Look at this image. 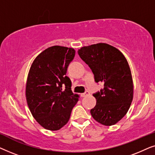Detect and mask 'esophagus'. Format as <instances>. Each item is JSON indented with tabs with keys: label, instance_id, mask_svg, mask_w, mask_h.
Segmentation results:
<instances>
[{
	"label": "esophagus",
	"instance_id": "esophagus-1",
	"mask_svg": "<svg viewBox=\"0 0 155 155\" xmlns=\"http://www.w3.org/2000/svg\"><path fill=\"white\" fill-rule=\"evenodd\" d=\"M89 94H90V92H89L88 91H86L85 92H84V93H82V94H81L80 95H81V97H84L87 96V95H89Z\"/></svg>",
	"mask_w": 155,
	"mask_h": 155
}]
</instances>
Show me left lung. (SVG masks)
<instances>
[{"label": "left lung", "mask_w": 155, "mask_h": 155, "mask_svg": "<svg viewBox=\"0 0 155 155\" xmlns=\"http://www.w3.org/2000/svg\"><path fill=\"white\" fill-rule=\"evenodd\" d=\"M78 53L92 70L94 81L104 84L103 89L93 94L97 104L90 110L92 117L104 126L116 124L126 115L133 100L128 61L119 50L104 43L84 46Z\"/></svg>", "instance_id": "left-lung-1"}]
</instances>
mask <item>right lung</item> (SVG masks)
<instances>
[{"instance_id":"1","label":"right lung","mask_w":155,"mask_h":155,"mask_svg":"<svg viewBox=\"0 0 155 155\" xmlns=\"http://www.w3.org/2000/svg\"><path fill=\"white\" fill-rule=\"evenodd\" d=\"M72 48L54 46L33 61L27 77L26 99L33 117L44 128L58 130L69 120L78 95L71 90L66 76L75 57Z\"/></svg>"}]
</instances>
